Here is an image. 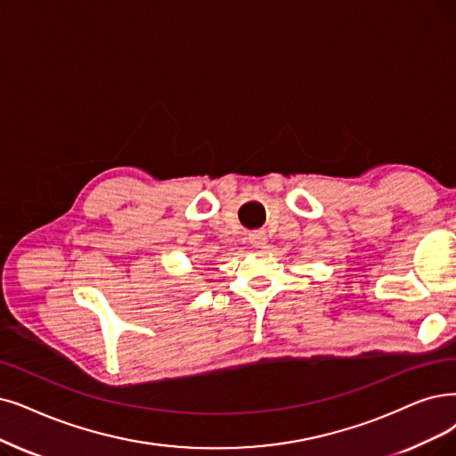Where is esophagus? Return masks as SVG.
<instances>
[{
	"instance_id": "34e87169",
	"label": "esophagus",
	"mask_w": 456,
	"mask_h": 456,
	"mask_svg": "<svg viewBox=\"0 0 456 456\" xmlns=\"http://www.w3.org/2000/svg\"><path fill=\"white\" fill-rule=\"evenodd\" d=\"M250 243L254 245V247H264L265 245V235L264 233H252L250 235Z\"/></svg>"
}]
</instances>
